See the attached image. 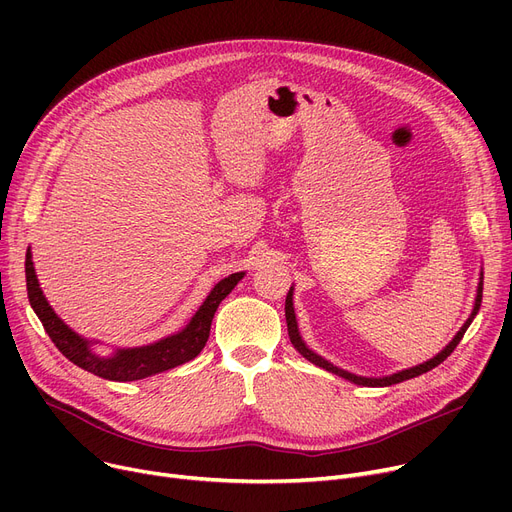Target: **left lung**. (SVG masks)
<instances>
[{"mask_svg": "<svg viewBox=\"0 0 512 512\" xmlns=\"http://www.w3.org/2000/svg\"><path fill=\"white\" fill-rule=\"evenodd\" d=\"M481 292H483V270L479 272V284H477V294H475V303H473V309H471V315L467 317V321L463 324V328L454 334V338L442 348V351L436 355V357H432L429 361H423V363H419V365H415V367H409V369H402V371H396V373H392V375H382V378H365V375H357V373H351V371H346V369H342V367H336L334 363H330L328 359H324L321 355H317L315 351H311V348L305 344V340H303V336H301V332H299V324H297V315H294V303H292V297H294V288L290 286V290H288V294H286V326H288V336H290V342H292V346L297 348V351L307 359V361H311L313 365H317V367H321V369H326V371H332V373H336V375H340V378H344V380H348V382H353V384H357V386H373V388H384V386H392V384H398V382H405V380H411V378H417V375H421V373H425V371H429V369H434V367H438L456 346H459V342H461V338L465 336V332H467V328L471 326V321L475 319V315H477V311H479V305H481Z\"/></svg>", "mask_w": 512, "mask_h": 512, "instance_id": "8db88e82", "label": "left lung"}]
</instances>
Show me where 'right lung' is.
Segmentation results:
<instances>
[{"mask_svg":"<svg viewBox=\"0 0 512 512\" xmlns=\"http://www.w3.org/2000/svg\"><path fill=\"white\" fill-rule=\"evenodd\" d=\"M24 272H26V290H29L31 307L41 319V324L49 334L51 342L58 346V351L80 369L91 371L99 375V378L112 380V382L145 380L149 375L174 369L186 361L195 359L203 351V346L209 338L211 319L215 311H218V305L234 290V286L245 278V272H236L215 284L207 294L203 305L197 309V313L180 332L170 334L166 338H159L151 344L116 348V351L110 355H101L95 351V344H99L97 340H89L85 336L76 334L72 328L64 324V321L58 317V313L53 311L51 305L47 303L37 280L31 247L26 249Z\"/></svg>","mask_w":512,"mask_h":512,"instance_id":"1","label":"right lung"}]
</instances>
